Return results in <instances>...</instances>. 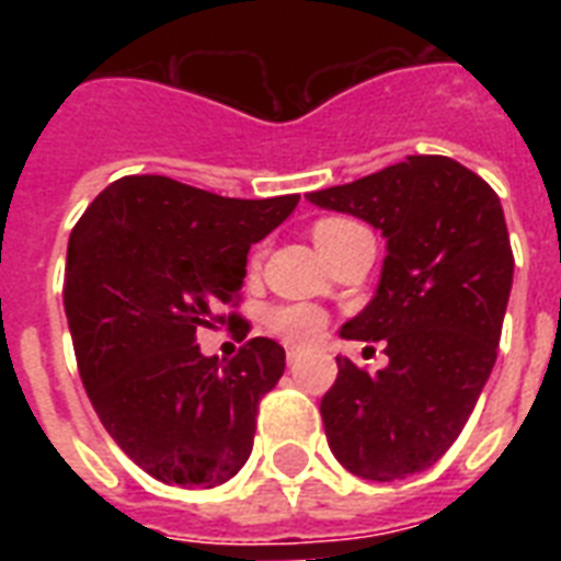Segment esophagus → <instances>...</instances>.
Here are the masks:
<instances>
[{"label": "esophagus", "mask_w": 561, "mask_h": 561, "mask_svg": "<svg viewBox=\"0 0 561 561\" xmlns=\"http://www.w3.org/2000/svg\"><path fill=\"white\" fill-rule=\"evenodd\" d=\"M285 355H288V364H294V360L302 355V346H288V350H285Z\"/></svg>", "instance_id": "obj_1"}]
</instances>
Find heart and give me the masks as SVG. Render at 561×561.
<instances>
[{
    "instance_id": "1",
    "label": "heart",
    "mask_w": 561,
    "mask_h": 561,
    "mask_svg": "<svg viewBox=\"0 0 561 561\" xmlns=\"http://www.w3.org/2000/svg\"><path fill=\"white\" fill-rule=\"evenodd\" d=\"M352 227V220L346 218H323L314 224V241L325 244L329 238ZM264 323L271 329V334L282 337L288 343H308L314 341L317 334L325 329V314L317 306L308 302H290V306H273L264 317Z\"/></svg>"
}]
</instances>
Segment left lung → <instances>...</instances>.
<instances>
[{
  "label": "left lung",
  "instance_id": "8db88e82",
  "mask_svg": "<svg viewBox=\"0 0 561 561\" xmlns=\"http://www.w3.org/2000/svg\"><path fill=\"white\" fill-rule=\"evenodd\" d=\"M306 197L387 238L375 297L341 337L383 341L390 364L369 375L337 358L320 401L329 448L378 483L431 469L495 367L515 267L501 197L451 157L427 153Z\"/></svg>",
  "mask_w": 561,
  "mask_h": 561
}]
</instances>
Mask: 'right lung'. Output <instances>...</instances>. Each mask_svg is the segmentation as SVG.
I'll list each match as a JSON object with an SVG mask.
<instances>
[{"instance_id": "1", "label": "right lung", "mask_w": 561, "mask_h": 561, "mask_svg": "<svg viewBox=\"0 0 561 561\" xmlns=\"http://www.w3.org/2000/svg\"><path fill=\"white\" fill-rule=\"evenodd\" d=\"M299 194L238 201L160 174L110 183L75 224L64 306L78 373L101 425L151 478L211 489L253 451L255 413L285 373L271 337L206 358L201 329L236 323L247 253Z\"/></svg>"}]
</instances>
